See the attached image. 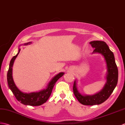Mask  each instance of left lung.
I'll use <instances>...</instances> for the list:
<instances>
[{
	"label": "left lung",
	"instance_id": "left-lung-1",
	"mask_svg": "<svg viewBox=\"0 0 125 125\" xmlns=\"http://www.w3.org/2000/svg\"><path fill=\"white\" fill-rule=\"evenodd\" d=\"M90 44L95 48L93 53H99L103 55L107 65L106 82L103 89L94 95H82L77 90L76 82L73 84V92L77 100L83 105H99L109 98L113 93L118 80V70L115 63V56L110 50L106 43L103 41H95L90 42Z\"/></svg>",
	"mask_w": 125,
	"mask_h": 125
}]
</instances>
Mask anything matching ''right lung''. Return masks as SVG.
I'll use <instances>...</instances> for the list:
<instances>
[{
    "instance_id": "add662e5",
    "label": "right lung",
    "mask_w": 125,
    "mask_h": 125,
    "mask_svg": "<svg viewBox=\"0 0 125 125\" xmlns=\"http://www.w3.org/2000/svg\"><path fill=\"white\" fill-rule=\"evenodd\" d=\"M31 43V42L27 43H25L24 45H28V44H30ZM20 51V49H19L18 53L12 58L10 63L9 68H8L7 75V80L8 87L12 91L14 95L15 96L16 99L19 102H20L21 103L26 105H30V106H39V105L44 104V103H45L48 101V99L51 95L52 89H53L55 83L60 77H62L64 74V73L61 72V73L57 74V75H55L53 78H52L50 82L49 83L46 89L41 90L39 92L31 93L29 94L22 92L15 84L12 77V67L13 63Z\"/></svg>"
}]
</instances>
